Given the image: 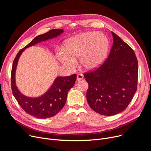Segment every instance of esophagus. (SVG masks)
<instances>
[{"label":"esophagus","instance_id":"34e87169","mask_svg":"<svg viewBox=\"0 0 151 151\" xmlns=\"http://www.w3.org/2000/svg\"><path fill=\"white\" fill-rule=\"evenodd\" d=\"M83 78H84L83 75H82V74H78V75H77V77H76L77 81L81 80H83Z\"/></svg>","mask_w":151,"mask_h":151}]
</instances>
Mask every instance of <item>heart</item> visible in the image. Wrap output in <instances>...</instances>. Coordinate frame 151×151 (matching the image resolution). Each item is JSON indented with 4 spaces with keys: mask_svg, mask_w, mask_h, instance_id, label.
<instances>
[{
    "mask_svg": "<svg viewBox=\"0 0 151 151\" xmlns=\"http://www.w3.org/2000/svg\"><path fill=\"white\" fill-rule=\"evenodd\" d=\"M65 49L57 53V58L62 65L73 69L80 59L82 67L91 70L99 67L107 57L109 42L103 33L86 32L67 39Z\"/></svg>",
    "mask_w": 151,
    "mask_h": 151,
    "instance_id": "1",
    "label": "heart"
}]
</instances>
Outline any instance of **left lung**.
<instances>
[{
	"label": "left lung",
	"mask_w": 151,
	"mask_h": 151,
	"mask_svg": "<svg viewBox=\"0 0 151 151\" xmlns=\"http://www.w3.org/2000/svg\"><path fill=\"white\" fill-rule=\"evenodd\" d=\"M108 58L97 70L85 73L86 98L91 108L104 116L119 113L128 106L137 89L138 65L133 50L112 32Z\"/></svg>",
	"instance_id": "8db88e82"
}]
</instances>
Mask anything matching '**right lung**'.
Returning <instances> with one entry per match:
<instances>
[{"label": "right lung", "mask_w": 151, "mask_h": 151, "mask_svg": "<svg viewBox=\"0 0 151 151\" xmlns=\"http://www.w3.org/2000/svg\"><path fill=\"white\" fill-rule=\"evenodd\" d=\"M63 32V29H52L35 37L30 43L21 50L16 56L12 70V89L16 100L21 107L29 114L39 119H46L57 114L64 106L68 91L74 86L76 75L69 76H58L47 91L42 96L36 97H27L20 92L16 83V70L22 53L30 46L54 38Z\"/></svg>", "instance_id": "obj_1"}]
</instances>
